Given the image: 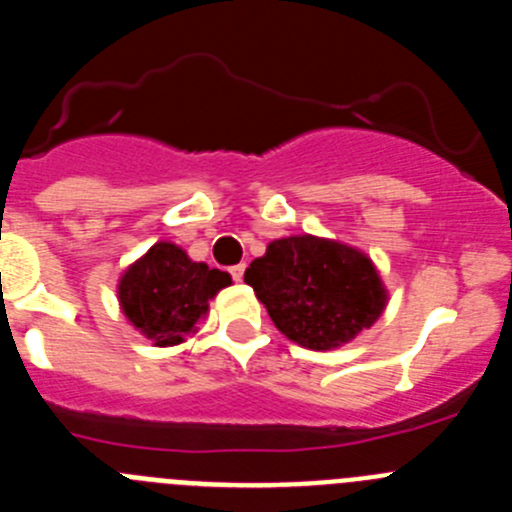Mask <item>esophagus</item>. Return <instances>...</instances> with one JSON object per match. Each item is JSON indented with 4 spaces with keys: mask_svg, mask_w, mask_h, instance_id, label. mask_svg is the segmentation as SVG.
<instances>
[{
    "mask_svg": "<svg viewBox=\"0 0 512 512\" xmlns=\"http://www.w3.org/2000/svg\"><path fill=\"white\" fill-rule=\"evenodd\" d=\"M243 274H246V264H235V266H230V277H233L235 282H241Z\"/></svg>",
    "mask_w": 512,
    "mask_h": 512,
    "instance_id": "34e87169",
    "label": "esophagus"
}]
</instances>
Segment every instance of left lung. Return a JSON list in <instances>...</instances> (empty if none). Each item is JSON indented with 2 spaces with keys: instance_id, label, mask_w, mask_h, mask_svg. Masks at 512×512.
<instances>
[{
  "instance_id": "left-lung-1",
  "label": "left lung",
  "mask_w": 512,
  "mask_h": 512,
  "mask_svg": "<svg viewBox=\"0 0 512 512\" xmlns=\"http://www.w3.org/2000/svg\"><path fill=\"white\" fill-rule=\"evenodd\" d=\"M246 284L289 341L312 351L348 343L382 315V279L364 253L315 235L271 241Z\"/></svg>"
}]
</instances>
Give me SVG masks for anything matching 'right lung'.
Masks as SVG:
<instances>
[{"label":"right lung","instance_id":"right-lung-1","mask_svg":"<svg viewBox=\"0 0 512 512\" xmlns=\"http://www.w3.org/2000/svg\"><path fill=\"white\" fill-rule=\"evenodd\" d=\"M230 284L228 271L197 264L174 243H156L120 279L117 297L130 323L156 346H176Z\"/></svg>","mask_w":512,"mask_h":512}]
</instances>
